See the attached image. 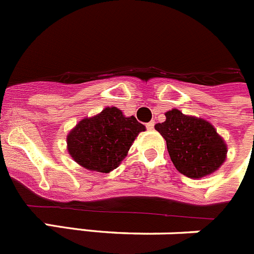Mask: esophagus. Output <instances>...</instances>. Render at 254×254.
Here are the masks:
<instances>
[{"label": "esophagus", "mask_w": 254, "mask_h": 254, "mask_svg": "<svg viewBox=\"0 0 254 254\" xmlns=\"http://www.w3.org/2000/svg\"><path fill=\"white\" fill-rule=\"evenodd\" d=\"M154 126H155V122L154 121H151V122L146 123V128L149 129V131H152V129H154Z\"/></svg>", "instance_id": "esophagus-1"}]
</instances>
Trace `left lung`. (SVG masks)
<instances>
[{"instance_id": "1", "label": "left lung", "mask_w": 254, "mask_h": 254, "mask_svg": "<svg viewBox=\"0 0 254 254\" xmlns=\"http://www.w3.org/2000/svg\"><path fill=\"white\" fill-rule=\"evenodd\" d=\"M165 117V122L156 123L155 129L167 141L169 156L179 173L197 179L223 165L228 147L210 122L178 109L167 112Z\"/></svg>"}]
</instances>
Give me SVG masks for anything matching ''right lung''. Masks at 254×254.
Returning a JSON list of instances; mask_svg holds the SVG:
<instances>
[{"mask_svg":"<svg viewBox=\"0 0 254 254\" xmlns=\"http://www.w3.org/2000/svg\"><path fill=\"white\" fill-rule=\"evenodd\" d=\"M145 126L133 116H123L116 107H108L99 114L84 118L67 134V150L82 168L109 173L126 158L132 142Z\"/></svg>","mask_w":254,"mask_h":254,"instance_id":"obj_1","label":"right lung"}]
</instances>
